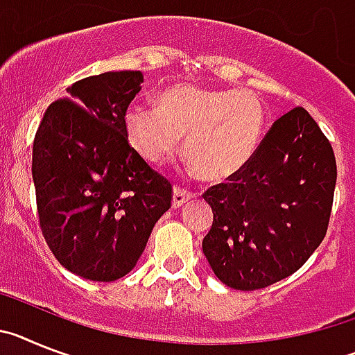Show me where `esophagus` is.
<instances>
[{"label": "esophagus", "instance_id": "34e87169", "mask_svg": "<svg viewBox=\"0 0 355 355\" xmlns=\"http://www.w3.org/2000/svg\"><path fill=\"white\" fill-rule=\"evenodd\" d=\"M193 191H187L184 187H173V207H182L184 203L193 198Z\"/></svg>", "mask_w": 355, "mask_h": 355}]
</instances>
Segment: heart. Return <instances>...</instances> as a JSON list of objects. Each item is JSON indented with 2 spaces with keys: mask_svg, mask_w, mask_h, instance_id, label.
Instances as JSON below:
<instances>
[{
  "mask_svg": "<svg viewBox=\"0 0 355 355\" xmlns=\"http://www.w3.org/2000/svg\"><path fill=\"white\" fill-rule=\"evenodd\" d=\"M266 125L263 101L252 91H223L195 84L166 89L153 105H132L125 114L126 135L144 160L159 164L184 152L207 180L241 173L257 152Z\"/></svg>",
  "mask_w": 355,
  "mask_h": 355,
  "instance_id": "1",
  "label": "heart"
}]
</instances>
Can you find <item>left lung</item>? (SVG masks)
<instances>
[{
  "label": "left lung",
  "instance_id": "8db88e82",
  "mask_svg": "<svg viewBox=\"0 0 355 355\" xmlns=\"http://www.w3.org/2000/svg\"><path fill=\"white\" fill-rule=\"evenodd\" d=\"M338 169L304 107L277 119L250 164L205 191L214 220L202 248L229 288L254 291L304 266L323 241Z\"/></svg>",
  "mask_w": 355,
  "mask_h": 355
}]
</instances>
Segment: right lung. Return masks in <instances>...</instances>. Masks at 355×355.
<instances>
[{
    "label": "right lung",
    "mask_w": 355,
    "mask_h": 355,
    "mask_svg": "<svg viewBox=\"0 0 355 355\" xmlns=\"http://www.w3.org/2000/svg\"><path fill=\"white\" fill-rule=\"evenodd\" d=\"M141 71H109L67 87L33 139L32 177L42 236L78 277L112 282L137 264L171 184L128 144L125 114Z\"/></svg>",
    "instance_id": "obj_1"
}]
</instances>
